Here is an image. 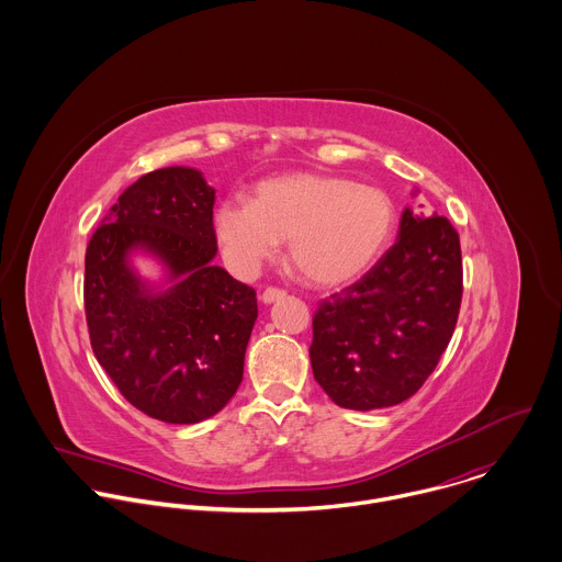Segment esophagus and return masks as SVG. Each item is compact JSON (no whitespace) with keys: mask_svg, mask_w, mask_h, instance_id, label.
Instances as JSON below:
<instances>
[{"mask_svg":"<svg viewBox=\"0 0 562 562\" xmlns=\"http://www.w3.org/2000/svg\"><path fill=\"white\" fill-rule=\"evenodd\" d=\"M285 290H279V288H266L263 290V294H261V301L268 305V303H274V301H279V299H285Z\"/></svg>","mask_w":562,"mask_h":562,"instance_id":"esophagus-1","label":"esophagus"}]
</instances>
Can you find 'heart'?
Wrapping results in <instances>:
<instances>
[{"mask_svg": "<svg viewBox=\"0 0 562 562\" xmlns=\"http://www.w3.org/2000/svg\"><path fill=\"white\" fill-rule=\"evenodd\" d=\"M396 225L394 199L379 186L341 175L294 172L259 181L252 203L225 199L214 232L234 270L250 274L290 240L294 268L316 285L359 277Z\"/></svg>", "mask_w": 562, "mask_h": 562, "instance_id": "heart-1", "label": "heart"}]
</instances>
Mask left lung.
I'll return each instance as SVG.
<instances>
[{"instance_id":"left-lung-1","label":"left lung","mask_w":562,"mask_h":562,"mask_svg":"<svg viewBox=\"0 0 562 562\" xmlns=\"http://www.w3.org/2000/svg\"><path fill=\"white\" fill-rule=\"evenodd\" d=\"M463 299L457 229L404 210L396 244L352 285L324 299L310 348L328 398L352 411L411 398L448 348Z\"/></svg>"}]
</instances>
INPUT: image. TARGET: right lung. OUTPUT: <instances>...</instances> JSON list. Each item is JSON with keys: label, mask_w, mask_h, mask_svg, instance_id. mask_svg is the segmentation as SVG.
<instances>
[{"label": "right lung", "mask_w": 562, "mask_h": 562, "mask_svg": "<svg viewBox=\"0 0 562 562\" xmlns=\"http://www.w3.org/2000/svg\"><path fill=\"white\" fill-rule=\"evenodd\" d=\"M214 188L194 168L143 175L86 246L83 310L92 352L125 401L168 424H196L238 392L257 321L255 290L214 266ZM160 256L173 285L146 288L126 255Z\"/></svg>", "instance_id": "1"}]
</instances>
